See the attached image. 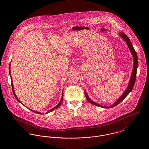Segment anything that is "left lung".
I'll list each match as a JSON object with an SVG mask.
<instances>
[{"label": "left lung", "mask_w": 149, "mask_h": 149, "mask_svg": "<svg viewBox=\"0 0 149 149\" xmlns=\"http://www.w3.org/2000/svg\"><path fill=\"white\" fill-rule=\"evenodd\" d=\"M120 36L124 39V40L126 42L128 46V48L130 49V50L131 51V54H132L133 56V58H134V67H133V70H132V74H131V79H130V83L128 84V86L127 88V89L126 90V91L124 92V93L120 97V98L118 99V100H117L116 101V102L111 106L109 107H105L103 106H101L94 102H93L92 100H91L89 97L88 96L86 92H85V97H86V100L91 104H94L96 106L100 107H103V108H112V107H114L117 106L118 104H119L122 100H124V99H125V97L127 96L129 94V93L132 91L133 87H134V85L135 84V80H136V71H137V68H138V57H137V54H136V52H135V49H134L133 47V46L131 43V41L130 40V39L128 38L127 36L125 34V33H120Z\"/></svg>", "instance_id": "8db88e82"}]
</instances>
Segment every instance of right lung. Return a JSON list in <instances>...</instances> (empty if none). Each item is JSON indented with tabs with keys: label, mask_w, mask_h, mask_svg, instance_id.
<instances>
[{
	"label": "right lung",
	"mask_w": 149,
	"mask_h": 149,
	"mask_svg": "<svg viewBox=\"0 0 149 149\" xmlns=\"http://www.w3.org/2000/svg\"><path fill=\"white\" fill-rule=\"evenodd\" d=\"M9 73H10V77H11V72H10V65H9ZM11 86H12V89H13V94H14V96H15V97L16 98V99L19 102H20L21 103V102L19 101V100L18 99V97H17V96H16V95H15V91H14V88H13V82H12V79H11ZM63 95H62V98H61V101H60V102L59 103V104L57 105V106H56L55 107H54V108H53L52 109H50V110H49L48 112H47L46 113H49V112H52V111H53V110H54V109H57V108H58L61 105V104H62V102H63ZM31 111H33V110H31ZM34 112H35V113H38V114H41L42 113H41V112H37V111H33Z\"/></svg>",
	"instance_id": "obj_1"
}]
</instances>
